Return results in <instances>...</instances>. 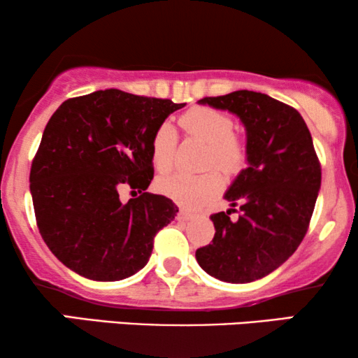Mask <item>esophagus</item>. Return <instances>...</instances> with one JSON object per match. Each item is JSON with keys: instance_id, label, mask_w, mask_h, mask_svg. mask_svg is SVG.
Wrapping results in <instances>:
<instances>
[{"instance_id": "1", "label": "esophagus", "mask_w": 358, "mask_h": 358, "mask_svg": "<svg viewBox=\"0 0 358 358\" xmlns=\"http://www.w3.org/2000/svg\"><path fill=\"white\" fill-rule=\"evenodd\" d=\"M194 217V213L192 212H189V210H179V213H178V220L179 222H189L190 218Z\"/></svg>"}]
</instances>
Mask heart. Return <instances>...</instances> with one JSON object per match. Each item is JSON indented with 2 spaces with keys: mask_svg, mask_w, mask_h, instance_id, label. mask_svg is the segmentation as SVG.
Masks as SVG:
<instances>
[{
  "mask_svg": "<svg viewBox=\"0 0 358 358\" xmlns=\"http://www.w3.org/2000/svg\"><path fill=\"white\" fill-rule=\"evenodd\" d=\"M179 124L184 131L208 143L205 166H217L227 174L243 168L248 158L244 140L234 130L233 117L224 110L208 106L190 107L180 115ZM178 148V131L168 122L156 127L151 135V159L156 169L166 171L174 163ZM223 176L217 169L203 173H169L156 180V187L166 197L187 208H199L222 192Z\"/></svg>",
  "mask_w": 358,
  "mask_h": 358,
  "instance_id": "heart-1",
  "label": "heart"
}]
</instances>
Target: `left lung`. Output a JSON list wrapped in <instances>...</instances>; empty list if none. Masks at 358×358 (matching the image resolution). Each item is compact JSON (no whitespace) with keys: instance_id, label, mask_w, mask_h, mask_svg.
Instances as JSON below:
<instances>
[{"instance_id":"8db88e82","label":"left lung","mask_w":358,"mask_h":358,"mask_svg":"<svg viewBox=\"0 0 358 358\" xmlns=\"http://www.w3.org/2000/svg\"><path fill=\"white\" fill-rule=\"evenodd\" d=\"M200 104L236 114L246 127L248 163L224 194L238 213H213L212 244L199 266L218 280L248 283L280 267L305 238L321 187L310 130L292 106L254 91L203 97Z\"/></svg>"}]
</instances>
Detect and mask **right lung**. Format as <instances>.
Segmentation results:
<instances>
[{"mask_svg": "<svg viewBox=\"0 0 358 358\" xmlns=\"http://www.w3.org/2000/svg\"><path fill=\"white\" fill-rule=\"evenodd\" d=\"M184 106L106 90L66 99L50 117L29 180L38 231L68 268L114 282L146 266L156 233L179 212L146 192L151 135ZM122 187L141 195L122 204Z\"/></svg>", "mask_w": 358, "mask_h": 358, "instance_id": "obj_1", "label": "right lung"}]
</instances>
